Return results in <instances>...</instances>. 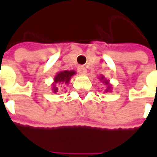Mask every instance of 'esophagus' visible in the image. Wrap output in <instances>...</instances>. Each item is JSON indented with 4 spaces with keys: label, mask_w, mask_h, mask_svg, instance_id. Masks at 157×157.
Here are the masks:
<instances>
[{
    "label": "esophagus",
    "mask_w": 157,
    "mask_h": 157,
    "mask_svg": "<svg viewBox=\"0 0 157 157\" xmlns=\"http://www.w3.org/2000/svg\"><path fill=\"white\" fill-rule=\"evenodd\" d=\"M78 72L80 73V74H85L86 72V69L84 67V66H82V65H80V66H78Z\"/></svg>",
    "instance_id": "1"
}]
</instances>
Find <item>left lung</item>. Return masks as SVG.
I'll list each match as a JSON object with an SVG mask.
<instances>
[{
    "label": "left lung",
    "mask_w": 157,
    "mask_h": 157,
    "mask_svg": "<svg viewBox=\"0 0 157 157\" xmlns=\"http://www.w3.org/2000/svg\"><path fill=\"white\" fill-rule=\"evenodd\" d=\"M99 78L100 79V81H102V83L106 86V88H105V93H107V92H112V85L109 83V80H107L105 77L102 75L100 76Z\"/></svg>",
    "instance_id": "1"
}]
</instances>
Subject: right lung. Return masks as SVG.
Listing matches in <instances>:
<instances>
[{
  "mask_svg": "<svg viewBox=\"0 0 157 157\" xmlns=\"http://www.w3.org/2000/svg\"><path fill=\"white\" fill-rule=\"evenodd\" d=\"M75 71H61L54 77V81L52 85V90L54 94L58 92L60 86L68 85L72 76L75 75Z\"/></svg>",
  "mask_w": 157,
  "mask_h": 157,
  "instance_id": "1",
  "label": "right lung"
}]
</instances>
